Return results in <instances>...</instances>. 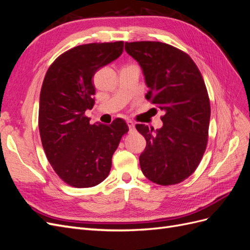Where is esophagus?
Listing matches in <instances>:
<instances>
[{
    "instance_id": "1",
    "label": "esophagus",
    "mask_w": 250,
    "mask_h": 250,
    "mask_svg": "<svg viewBox=\"0 0 250 250\" xmlns=\"http://www.w3.org/2000/svg\"><path fill=\"white\" fill-rule=\"evenodd\" d=\"M127 125H128V127H129V130H130V131H133V130H134L135 125H134V123L132 122V121H127Z\"/></svg>"
}]
</instances>
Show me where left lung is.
<instances>
[{
	"label": "left lung",
	"instance_id": "8db88e82",
	"mask_svg": "<svg viewBox=\"0 0 250 250\" xmlns=\"http://www.w3.org/2000/svg\"><path fill=\"white\" fill-rule=\"evenodd\" d=\"M125 51L141 66L146 99L164 112L158 129L135 126L147 142L142 172L157 185L179 184L198 167L207 148L210 106L201 73L190 56L167 43L125 42Z\"/></svg>",
	"mask_w": 250,
	"mask_h": 250
}]
</instances>
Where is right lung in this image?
Listing matches in <instances>:
<instances>
[{"label": "right lung", "mask_w": 250, "mask_h": 250, "mask_svg": "<svg viewBox=\"0 0 250 250\" xmlns=\"http://www.w3.org/2000/svg\"><path fill=\"white\" fill-rule=\"evenodd\" d=\"M123 42L87 43L60 55L44 76L39 127L51 166L64 183L90 188L106 178L121 138L129 130L122 119L89 124L84 116L95 103L92 78L123 53Z\"/></svg>", "instance_id": "right-lung-1"}]
</instances>
